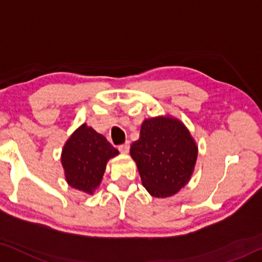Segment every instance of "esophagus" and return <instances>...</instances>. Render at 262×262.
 I'll use <instances>...</instances> for the list:
<instances>
[{"label": "esophagus", "instance_id": "34e87169", "mask_svg": "<svg viewBox=\"0 0 262 262\" xmlns=\"http://www.w3.org/2000/svg\"><path fill=\"white\" fill-rule=\"evenodd\" d=\"M129 147H130V145H129V141H127V143H124V144L119 145V146H118V150L121 151L122 154H127L128 151H129Z\"/></svg>", "mask_w": 262, "mask_h": 262}]
</instances>
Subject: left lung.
<instances>
[{"label": "left lung", "instance_id": "obj_1", "mask_svg": "<svg viewBox=\"0 0 262 262\" xmlns=\"http://www.w3.org/2000/svg\"><path fill=\"white\" fill-rule=\"evenodd\" d=\"M141 182L156 198L174 195L187 184L193 173L198 147L188 129L177 119H145L139 140L130 146Z\"/></svg>", "mask_w": 262, "mask_h": 262}]
</instances>
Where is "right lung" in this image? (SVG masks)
<instances>
[{
	"mask_svg": "<svg viewBox=\"0 0 262 262\" xmlns=\"http://www.w3.org/2000/svg\"><path fill=\"white\" fill-rule=\"evenodd\" d=\"M118 155V150L103 135L83 124L72 134L62 151V165L68 184L93 194L99 187L106 163Z\"/></svg>",
	"mask_w": 262,
	"mask_h": 262,
	"instance_id": "right-lung-1",
	"label": "right lung"
}]
</instances>
